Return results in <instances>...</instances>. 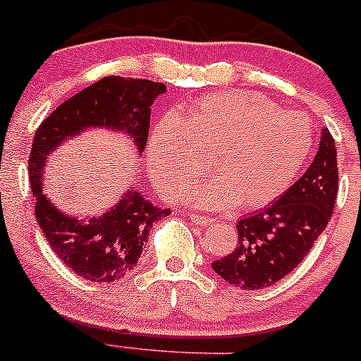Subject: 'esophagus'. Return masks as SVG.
<instances>
[{
  "label": "esophagus",
  "instance_id": "34e87169",
  "mask_svg": "<svg viewBox=\"0 0 361 361\" xmlns=\"http://www.w3.org/2000/svg\"><path fill=\"white\" fill-rule=\"evenodd\" d=\"M189 219H191V221L195 222V224H200V226L212 224V222L215 221V219L207 217V215H200V214H191V215H189Z\"/></svg>",
  "mask_w": 361,
  "mask_h": 361
}]
</instances>
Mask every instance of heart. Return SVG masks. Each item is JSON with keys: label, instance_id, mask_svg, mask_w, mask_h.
Returning <instances> with one entry per match:
<instances>
[{"label": "heart", "instance_id": "obj_1", "mask_svg": "<svg viewBox=\"0 0 361 361\" xmlns=\"http://www.w3.org/2000/svg\"><path fill=\"white\" fill-rule=\"evenodd\" d=\"M307 116L281 111L254 92H221L163 118L151 130L146 165L153 184L173 198L207 169L215 176L196 182L182 202L202 208H264L280 200L300 177L313 153Z\"/></svg>", "mask_w": 361, "mask_h": 361}]
</instances>
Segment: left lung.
I'll return each instance as SVG.
<instances>
[{"mask_svg":"<svg viewBox=\"0 0 361 361\" xmlns=\"http://www.w3.org/2000/svg\"><path fill=\"white\" fill-rule=\"evenodd\" d=\"M337 185L336 140L322 128L310 169L278 202L238 221L236 248L212 262V269L243 290L267 288L290 274L325 231Z\"/></svg>","mask_w":361,"mask_h":361,"instance_id":"obj_1","label":"left lung"}]
</instances>
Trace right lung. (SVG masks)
Masks as SVG:
<instances>
[{"label": "right lung", "mask_w": 361, "mask_h": 361, "mask_svg": "<svg viewBox=\"0 0 361 361\" xmlns=\"http://www.w3.org/2000/svg\"><path fill=\"white\" fill-rule=\"evenodd\" d=\"M166 87L149 80L107 76L62 102L36 130L29 154V182L36 221L51 250L85 280L118 281L137 266L149 229L170 214L154 207L135 188L125 189L113 207L92 217L62 212L43 191L48 156L92 128L128 137L137 154L146 149L151 106Z\"/></svg>", "instance_id": "obj_1"}]
</instances>
